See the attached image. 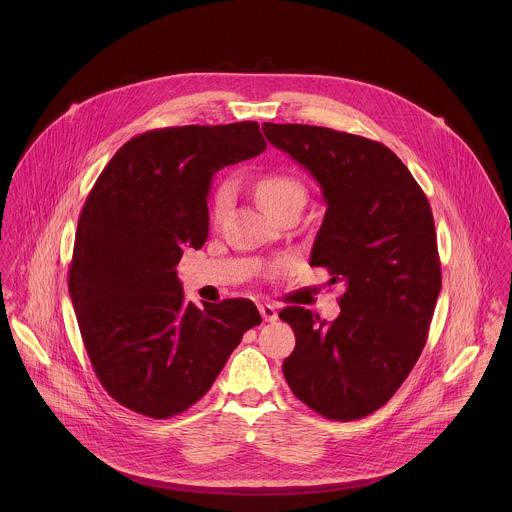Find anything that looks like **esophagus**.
<instances>
[{
  "label": "esophagus",
  "mask_w": 512,
  "mask_h": 512,
  "mask_svg": "<svg viewBox=\"0 0 512 512\" xmlns=\"http://www.w3.org/2000/svg\"><path fill=\"white\" fill-rule=\"evenodd\" d=\"M258 309H260V315H262V319H264V321L272 323V321H276V319H278V311L274 309V305H270V303H260V305H258Z\"/></svg>",
  "instance_id": "obj_1"
}]
</instances>
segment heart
Wrapping results in <instances>:
<instances>
[{"mask_svg": "<svg viewBox=\"0 0 512 512\" xmlns=\"http://www.w3.org/2000/svg\"><path fill=\"white\" fill-rule=\"evenodd\" d=\"M256 197L268 213H274L276 209L284 207L292 199H297V197L305 199V187L292 175L266 173L256 181ZM228 203H230V185L224 183V185H220L219 191L215 195V201H213V217L215 219H220L226 213Z\"/></svg>", "mask_w": 512, "mask_h": 512, "instance_id": "1", "label": "heart"}]
</instances>
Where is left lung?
<instances>
[{"label":"left lung","instance_id":"left-lung-1","mask_svg":"<svg viewBox=\"0 0 512 512\" xmlns=\"http://www.w3.org/2000/svg\"><path fill=\"white\" fill-rule=\"evenodd\" d=\"M262 130L317 179L327 211L309 264L347 288L331 323L303 307L280 311L295 333L284 376L317 414L365 418L402 386L428 339L441 290L430 203L384 144L305 124Z\"/></svg>","mask_w":512,"mask_h":512}]
</instances>
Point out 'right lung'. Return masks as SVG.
Returning a JSON list of instances; mask_svg holds the SVG:
<instances>
[{"instance_id": "add662e5", "label": "right lung", "mask_w": 512, "mask_h": 512, "mask_svg": "<svg viewBox=\"0 0 512 512\" xmlns=\"http://www.w3.org/2000/svg\"><path fill=\"white\" fill-rule=\"evenodd\" d=\"M264 149L258 122L149 130L88 193L69 292L92 368L122 406L155 420L185 412L262 323L250 299L187 301L175 268L207 240L213 175Z\"/></svg>"}]
</instances>
